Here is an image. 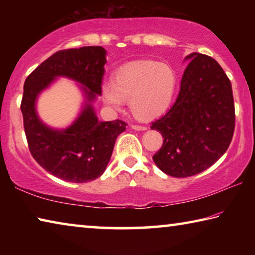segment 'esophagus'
Returning <instances> with one entry per match:
<instances>
[{"label": "esophagus", "mask_w": 255, "mask_h": 255, "mask_svg": "<svg viewBox=\"0 0 255 255\" xmlns=\"http://www.w3.org/2000/svg\"><path fill=\"white\" fill-rule=\"evenodd\" d=\"M131 128L135 129V130H146V129H147L146 126H141V125H135V124L131 125Z\"/></svg>", "instance_id": "1"}]
</instances>
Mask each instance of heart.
<instances>
[{
	"mask_svg": "<svg viewBox=\"0 0 255 255\" xmlns=\"http://www.w3.org/2000/svg\"><path fill=\"white\" fill-rule=\"evenodd\" d=\"M176 86V74L166 64L143 60L116 72L112 83H103L101 96L107 106L120 109L125 101L139 119H153L170 107Z\"/></svg>",
	"mask_w": 255,
	"mask_h": 255,
	"instance_id": "heart-1",
	"label": "heart"
}]
</instances>
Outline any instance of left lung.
<instances>
[{
  "mask_svg": "<svg viewBox=\"0 0 255 255\" xmlns=\"http://www.w3.org/2000/svg\"><path fill=\"white\" fill-rule=\"evenodd\" d=\"M179 96L171 109L152 123L163 136L153 159L164 173L187 178L221 158L235 129L232 84L210 56L192 53L187 58Z\"/></svg>",
  "mask_w": 255,
  "mask_h": 255,
  "instance_id": "obj_1",
  "label": "left lung"
}]
</instances>
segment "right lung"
I'll use <instances>...</instances> for the list:
<instances>
[{
  "mask_svg": "<svg viewBox=\"0 0 255 255\" xmlns=\"http://www.w3.org/2000/svg\"><path fill=\"white\" fill-rule=\"evenodd\" d=\"M106 63V49L100 46L59 50L24 82L21 111L30 153L42 169L67 182L98 179L110 161L118 135L126 130L127 124L123 120L99 122L91 105L97 94H101ZM57 76L79 81L87 98L79 117L63 131L42 124L34 108L37 94Z\"/></svg>",
  "mask_w": 255,
  "mask_h": 255,
  "instance_id": "add662e5",
  "label": "right lung"
}]
</instances>
